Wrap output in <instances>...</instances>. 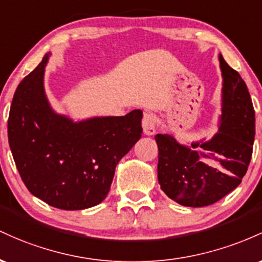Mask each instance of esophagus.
Returning a JSON list of instances; mask_svg holds the SVG:
<instances>
[{
    "mask_svg": "<svg viewBox=\"0 0 262 262\" xmlns=\"http://www.w3.org/2000/svg\"><path fill=\"white\" fill-rule=\"evenodd\" d=\"M142 127H143V132L147 136H152V135L156 134V117L154 116V114L151 113H145L142 119Z\"/></svg>",
    "mask_w": 262,
    "mask_h": 262,
    "instance_id": "obj_1",
    "label": "esophagus"
}]
</instances>
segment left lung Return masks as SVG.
I'll return each mask as SVG.
<instances>
[{
	"mask_svg": "<svg viewBox=\"0 0 262 262\" xmlns=\"http://www.w3.org/2000/svg\"><path fill=\"white\" fill-rule=\"evenodd\" d=\"M223 76L219 130L210 140L183 145L173 135L155 136L158 183L184 207L214 204L242 183L255 139V111L245 81L219 54Z\"/></svg>",
	"mask_w": 262,
	"mask_h": 262,
	"instance_id": "obj_1",
	"label": "left lung"
}]
</instances>
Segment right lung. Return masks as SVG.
Here are the masks:
<instances>
[{"mask_svg": "<svg viewBox=\"0 0 262 262\" xmlns=\"http://www.w3.org/2000/svg\"><path fill=\"white\" fill-rule=\"evenodd\" d=\"M51 53L17 86L8 117V142L27 189L64 210L106 198L119 161L142 134V111L74 121L53 110L44 90Z\"/></svg>", "mask_w": 262, "mask_h": 262, "instance_id": "add662e5", "label": "right lung"}]
</instances>
